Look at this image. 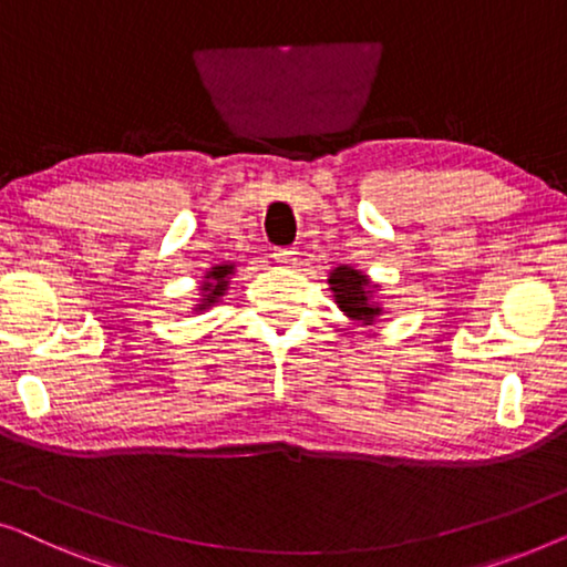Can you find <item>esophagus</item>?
I'll return each mask as SVG.
<instances>
[{
	"instance_id": "obj_1",
	"label": "esophagus",
	"mask_w": 567,
	"mask_h": 567,
	"mask_svg": "<svg viewBox=\"0 0 567 567\" xmlns=\"http://www.w3.org/2000/svg\"><path fill=\"white\" fill-rule=\"evenodd\" d=\"M274 258L278 262H293L297 260V250H293V247H278V250L274 252Z\"/></svg>"
}]
</instances>
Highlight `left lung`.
I'll return each mask as SVG.
<instances>
[{
  "label": "left lung",
  "mask_w": 567,
  "mask_h": 567,
  "mask_svg": "<svg viewBox=\"0 0 567 567\" xmlns=\"http://www.w3.org/2000/svg\"><path fill=\"white\" fill-rule=\"evenodd\" d=\"M330 289L336 293L338 307L343 309L348 317L353 320H361L363 324L374 322V317L382 315V307L371 301V291H377V286H371V281L361 270L340 266L330 274Z\"/></svg>",
  "instance_id": "1"
}]
</instances>
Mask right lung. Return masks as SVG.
I'll list each match as a JSON object with an SVG mask.
<instances>
[{"label":"right lung","instance_id":"right-lung-1","mask_svg":"<svg viewBox=\"0 0 567 567\" xmlns=\"http://www.w3.org/2000/svg\"><path fill=\"white\" fill-rule=\"evenodd\" d=\"M235 274V266H216L206 274L208 281H204L200 286V293H204V299H200V305L196 309H208L214 305L216 299L224 297V291H227V278Z\"/></svg>","mask_w":567,"mask_h":567}]
</instances>
